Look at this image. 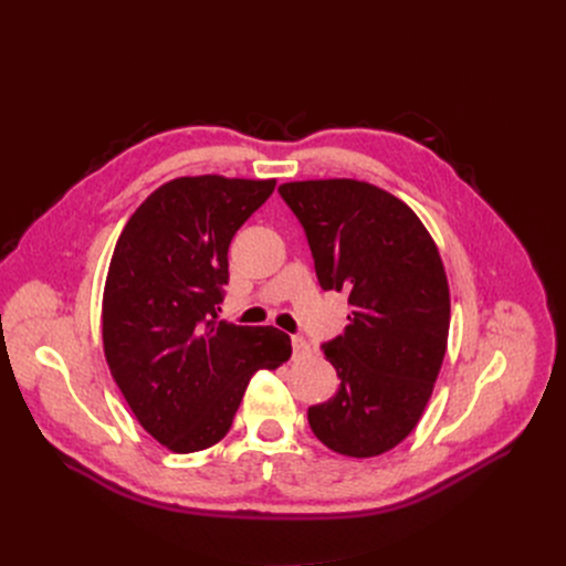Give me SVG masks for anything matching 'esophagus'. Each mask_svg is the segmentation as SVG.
<instances>
[{
    "label": "esophagus",
    "instance_id": "1",
    "mask_svg": "<svg viewBox=\"0 0 566 566\" xmlns=\"http://www.w3.org/2000/svg\"><path fill=\"white\" fill-rule=\"evenodd\" d=\"M291 346H293V358H305V355L310 353V344L298 335L291 337Z\"/></svg>",
    "mask_w": 566,
    "mask_h": 566
}]
</instances>
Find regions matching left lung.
<instances>
[{
  "label": "left lung",
  "mask_w": 566,
  "mask_h": 566,
  "mask_svg": "<svg viewBox=\"0 0 566 566\" xmlns=\"http://www.w3.org/2000/svg\"><path fill=\"white\" fill-rule=\"evenodd\" d=\"M298 218L318 284L344 291V335L321 344L337 395L307 410L333 452L369 459L420 422L450 331V289L436 243L410 208L376 186L331 178L277 188Z\"/></svg>",
  "instance_id": "obj_1"
}]
</instances>
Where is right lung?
<instances>
[{"mask_svg": "<svg viewBox=\"0 0 566 566\" xmlns=\"http://www.w3.org/2000/svg\"><path fill=\"white\" fill-rule=\"evenodd\" d=\"M273 190V178H174L116 241L103 293L105 358L137 422L171 452L222 440L252 374L291 358L289 335L273 325L218 316L231 238Z\"/></svg>", "mask_w": 566, "mask_h": 566, "instance_id": "obj_1", "label": "right lung"}]
</instances>
